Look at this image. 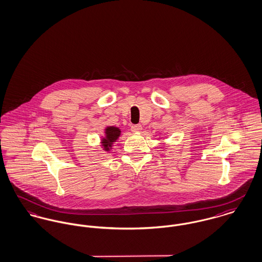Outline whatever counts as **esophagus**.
I'll use <instances>...</instances> for the list:
<instances>
[{
  "label": "esophagus",
  "instance_id": "esophagus-1",
  "mask_svg": "<svg viewBox=\"0 0 262 262\" xmlns=\"http://www.w3.org/2000/svg\"><path fill=\"white\" fill-rule=\"evenodd\" d=\"M141 130H142V126H141L140 124L132 125V126H131V131H132L133 133H139Z\"/></svg>",
  "mask_w": 262,
  "mask_h": 262
}]
</instances>
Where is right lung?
Instances as JSON below:
<instances>
[{
  "mask_svg": "<svg viewBox=\"0 0 262 262\" xmlns=\"http://www.w3.org/2000/svg\"><path fill=\"white\" fill-rule=\"evenodd\" d=\"M121 129L115 126H107L104 129V135L101 137V147L104 151L109 153L112 150L114 143L119 139Z\"/></svg>",
  "mask_w": 262,
  "mask_h": 262,
  "instance_id": "1",
  "label": "right lung"
}]
</instances>
